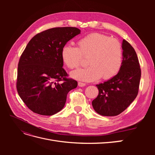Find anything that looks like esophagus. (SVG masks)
Here are the masks:
<instances>
[{"instance_id":"obj_1","label":"esophagus","mask_w":155,"mask_h":155,"mask_svg":"<svg viewBox=\"0 0 155 155\" xmlns=\"http://www.w3.org/2000/svg\"><path fill=\"white\" fill-rule=\"evenodd\" d=\"M86 84L84 83H82V82H78V86L80 87H84L85 86Z\"/></svg>"}]
</instances>
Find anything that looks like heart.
Instances as JSON below:
<instances>
[{
  "label": "heart",
  "mask_w": 155,
  "mask_h": 155,
  "mask_svg": "<svg viewBox=\"0 0 155 155\" xmlns=\"http://www.w3.org/2000/svg\"><path fill=\"white\" fill-rule=\"evenodd\" d=\"M78 45V48L65 45L61 51L63 64L70 69L78 67L83 57H88L89 66L72 72V78L89 82L101 77L109 79L119 72L123 61V48L117 39L100 33H92L79 39Z\"/></svg>",
  "instance_id": "obj_1"
}]
</instances>
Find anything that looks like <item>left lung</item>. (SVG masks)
I'll return each instance as SVG.
<instances>
[{
    "instance_id": "8db88e82",
    "label": "left lung",
    "mask_w": 155,
    "mask_h": 155,
    "mask_svg": "<svg viewBox=\"0 0 155 155\" xmlns=\"http://www.w3.org/2000/svg\"><path fill=\"white\" fill-rule=\"evenodd\" d=\"M121 46L123 61L119 72L107 81L96 85L99 94L92 105L94 110L101 116L120 114L138 95L141 69L137 55L125 39Z\"/></svg>"
}]
</instances>
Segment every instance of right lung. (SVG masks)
I'll use <instances>...</instances> for the list:
<instances>
[{"label":"right lung","mask_w":155,"mask_h":155,"mask_svg":"<svg viewBox=\"0 0 155 155\" xmlns=\"http://www.w3.org/2000/svg\"><path fill=\"white\" fill-rule=\"evenodd\" d=\"M80 32L75 27L54 28L37 34L28 43L18 64L17 89L35 113H58L63 109L68 92L77 87L76 80L66 78L61 51Z\"/></svg>","instance_id":"obj_1"}]
</instances>
